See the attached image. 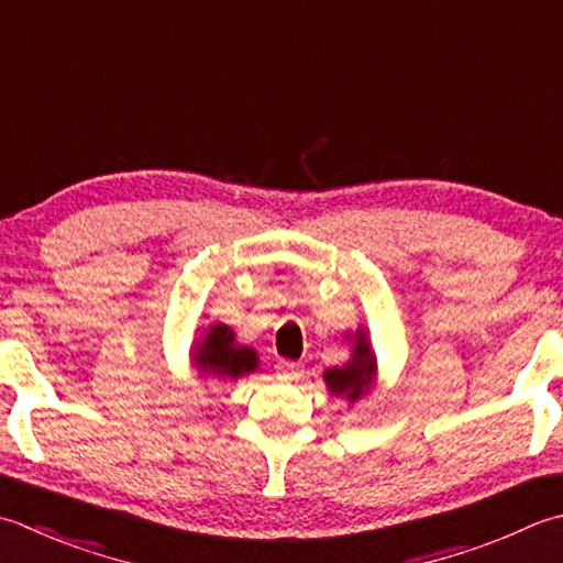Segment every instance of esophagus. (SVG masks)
Returning a JSON list of instances; mask_svg holds the SVG:
<instances>
[{
  "mask_svg": "<svg viewBox=\"0 0 563 563\" xmlns=\"http://www.w3.org/2000/svg\"><path fill=\"white\" fill-rule=\"evenodd\" d=\"M278 373H280L283 380H297L302 376V366H300V363H295V361H280Z\"/></svg>",
  "mask_w": 563,
  "mask_h": 563,
  "instance_id": "34e87169",
  "label": "esophagus"
}]
</instances>
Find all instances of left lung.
Returning <instances> with one entry per match:
<instances>
[{
	"mask_svg": "<svg viewBox=\"0 0 563 563\" xmlns=\"http://www.w3.org/2000/svg\"><path fill=\"white\" fill-rule=\"evenodd\" d=\"M354 339V351H351V361L344 366H334L324 371V383L327 388L336 398H346L349 402L361 400L363 395L373 390L376 385V371L378 361L376 354L371 351L366 329H356Z\"/></svg>",
	"mask_w": 563,
	"mask_h": 563,
	"instance_id": "obj_1",
	"label": "left lung"
}]
</instances>
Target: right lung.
Returning a JSON list of instances; mask_svg holds the SVG:
<instances>
[{
  "instance_id": "right-lung-1",
  "label": "right lung",
  "mask_w": 563,
  "mask_h": 563,
  "mask_svg": "<svg viewBox=\"0 0 563 563\" xmlns=\"http://www.w3.org/2000/svg\"><path fill=\"white\" fill-rule=\"evenodd\" d=\"M190 356L200 376L219 380H236L258 368L256 349L236 344L234 329L222 322L207 329V334Z\"/></svg>"
}]
</instances>
